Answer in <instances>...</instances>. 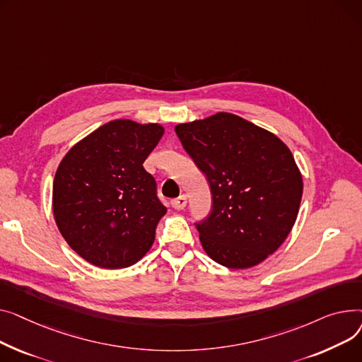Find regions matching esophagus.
<instances>
[{
  "label": "esophagus",
  "instance_id": "obj_1",
  "mask_svg": "<svg viewBox=\"0 0 362 362\" xmlns=\"http://www.w3.org/2000/svg\"><path fill=\"white\" fill-rule=\"evenodd\" d=\"M171 204H173V207H174V209H177V210H182V209L187 206V197H185V196H180L178 199L173 200V202H171Z\"/></svg>",
  "mask_w": 362,
  "mask_h": 362
}]
</instances>
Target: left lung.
<instances>
[{
    "mask_svg": "<svg viewBox=\"0 0 362 362\" xmlns=\"http://www.w3.org/2000/svg\"><path fill=\"white\" fill-rule=\"evenodd\" d=\"M175 133L210 184L214 209L196 225L207 256L235 270L264 262L301 204L303 175L289 147L229 112L177 124Z\"/></svg>",
    "mask_w": 362,
    "mask_h": 362,
    "instance_id": "1",
    "label": "left lung"
}]
</instances>
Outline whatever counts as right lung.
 I'll return each instance as SVG.
<instances>
[{"label": "right lung", "instance_id": "add662e5", "mask_svg": "<svg viewBox=\"0 0 362 362\" xmlns=\"http://www.w3.org/2000/svg\"><path fill=\"white\" fill-rule=\"evenodd\" d=\"M165 129L112 119L83 137L58 165L52 211L62 238L90 264L117 270L151 250L166 207L143 162Z\"/></svg>", "mask_w": 362, "mask_h": 362}]
</instances>
